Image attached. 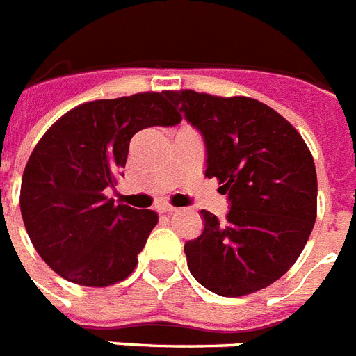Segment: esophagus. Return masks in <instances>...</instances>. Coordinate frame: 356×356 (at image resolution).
<instances>
[{
    "mask_svg": "<svg viewBox=\"0 0 356 356\" xmlns=\"http://www.w3.org/2000/svg\"><path fill=\"white\" fill-rule=\"evenodd\" d=\"M156 209H158V213H167V215L178 211V207L170 206V204H160V206L156 207Z\"/></svg>",
    "mask_w": 356,
    "mask_h": 356,
    "instance_id": "34e87169",
    "label": "esophagus"
}]
</instances>
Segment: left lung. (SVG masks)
<instances>
[{
	"label": "left lung",
	"mask_w": 356,
	"mask_h": 356,
	"mask_svg": "<svg viewBox=\"0 0 356 356\" xmlns=\"http://www.w3.org/2000/svg\"><path fill=\"white\" fill-rule=\"evenodd\" d=\"M167 97L206 143V176L227 195L224 220L202 209L204 232L184 246L202 286L226 298L266 289L289 272L316 220V167L300 132L250 97L193 90Z\"/></svg>",
	"instance_id": "8db88e82"
}]
</instances>
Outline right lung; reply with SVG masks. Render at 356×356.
<instances>
[{
	"mask_svg": "<svg viewBox=\"0 0 356 356\" xmlns=\"http://www.w3.org/2000/svg\"><path fill=\"white\" fill-rule=\"evenodd\" d=\"M169 92L84 102L42 136L25 165L19 209L40 257L64 280L108 286L138 264L158 213L113 204L104 195L127 165L130 139L181 115Z\"/></svg>",
	"mask_w": 356,
	"mask_h": 356,
	"instance_id": "add662e5",
	"label": "right lung"
}]
</instances>
